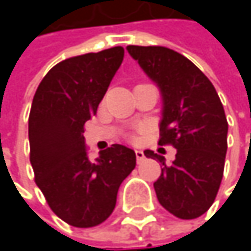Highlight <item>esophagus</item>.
<instances>
[{
  "label": "esophagus",
  "instance_id": "obj_1",
  "mask_svg": "<svg viewBox=\"0 0 251 251\" xmlns=\"http://www.w3.org/2000/svg\"><path fill=\"white\" fill-rule=\"evenodd\" d=\"M135 155H136L138 163H139V161H142V160L145 158V155H144V152H142L141 150H135Z\"/></svg>",
  "mask_w": 251,
  "mask_h": 251
}]
</instances>
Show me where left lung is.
Here are the masks:
<instances>
[{"mask_svg": "<svg viewBox=\"0 0 251 251\" xmlns=\"http://www.w3.org/2000/svg\"><path fill=\"white\" fill-rule=\"evenodd\" d=\"M126 50L160 90L158 144L177 150L172 164L144 151L163 164L154 183L157 199L177 218H198L214 203L223 180L228 133L223 103L206 75L173 49L129 45Z\"/></svg>", "mask_w": 251, "mask_h": 251, "instance_id": "obj_1", "label": "left lung"}]
</instances>
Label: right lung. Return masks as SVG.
I'll return each mask as SVG.
<instances>
[{"label":"right lung","mask_w":251,"mask_h":251,"mask_svg":"<svg viewBox=\"0 0 251 251\" xmlns=\"http://www.w3.org/2000/svg\"><path fill=\"white\" fill-rule=\"evenodd\" d=\"M124 48L56 64L39 84L28 116L30 163L50 209L78 228L106 221L121 183L136 166L135 151L113 144L88 158L84 124L103 100L124 61Z\"/></svg>","instance_id":"add662e5"}]
</instances>
